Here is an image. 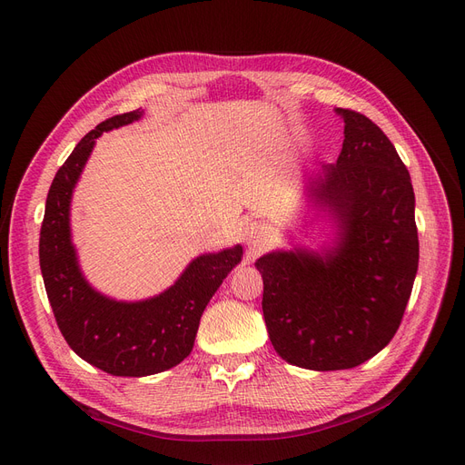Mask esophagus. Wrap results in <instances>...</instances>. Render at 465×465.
I'll return each mask as SVG.
<instances>
[{"mask_svg":"<svg viewBox=\"0 0 465 465\" xmlns=\"http://www.w3.org/2000/svg\"><path fill=\"white\" fill-rule=\"evenodd\" d=\"M242 236H244V242L250 248H255L267 240V231H264V227L259 223V221H250V223L244 225Z\"/></svg>","mask_w":465,"mask_h":465,"instance_id":"1","label":"esophagus"}]
</instances>
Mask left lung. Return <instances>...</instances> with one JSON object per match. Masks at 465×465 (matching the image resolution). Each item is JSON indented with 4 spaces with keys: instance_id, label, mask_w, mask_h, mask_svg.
Returning a JSON list of instances; mask_svg holds the SVG:
<instances>
[{
    "instance_id": "1",
    "label": "left lung",
    "mask_w": 465,
    "mask_h": 465,
    "mask_svg": "<svg viewBox=\"0 0 465 465\" xmlns=\"http://www.w3.org/2000/svg\"><path fill=\"white\" fill-rule=\"evenodd\" d=\"M342 151L311 182L341 227L325 257L274 252L257 259L262 316L274 350L312 371L358 367L403 320L418 271L414 191L393 143L369 117L337 109Z\"/></svg>"
}]
</instances>
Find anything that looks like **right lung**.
<instances>
[{"instance_id": "obj_1", "label": "right lung", "mask_w": 465, "mask_h": 465, "mask_svg": "<svg viewBox=\"0 0 465 465\" xmlns=\"http://www.w3.org/2000/svg\"><path fill=\"white\" fill-rule=\"evenodd\" d=\"M142 117L140 109L105 119L75 145L51 183L39 232V264L65 342L114 377H147L182 363L193 350L201 316L242 246L196 257L170 290L142 302H117L83 278L70 238V201L81 170L104 130Z\"/></svg>"}]
</instances>
